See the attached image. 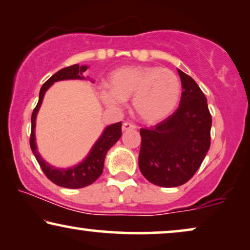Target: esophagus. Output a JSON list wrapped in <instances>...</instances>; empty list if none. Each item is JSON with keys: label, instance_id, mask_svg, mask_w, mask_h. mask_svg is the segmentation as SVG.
<instances>
[{"label": "esophagus", "instance_id": "34e87169", "mask_svg": "<svg viewBox=\"0 0 250 250\" xmlns=\"http://www.w3.org/2000/svg\"><path fill=\"white\" fill-rule=\"evenodd\" d=\"M136 128H137L136 125L131 124V122H124V125H122V130H124V131H125V130H132Z\"/></svg>", "mask_w": 250, "mask_h": 250}]
</instances>
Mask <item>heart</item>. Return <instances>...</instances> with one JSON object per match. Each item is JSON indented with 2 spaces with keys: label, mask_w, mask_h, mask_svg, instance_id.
Masks as SVG:
<instances>
[{
  "label": "heart",
  "mask_w": 250,
  "mask_h": 250,
  "mask_svg": "<svg viewBox=\"0 0 250 250\" xmlns=\"http://www.w3.org/2000/svg\"><path fill=\"white\" fill-rule=\"evenodd\" d=\"M110 87L98 95L107 106L121 107L132 96V110L146 124H156L175 110L181 96V83L171 70L161 66L129 65L111 73Z\"/></svg>",
  "instance_id": "1"
}]
</instances>
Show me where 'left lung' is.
Segmentation results:
<instances>
[{
	"mask_svg": "<svg viewBox=\"0 0 250 250\" xmlns=\"http://www.w3.org/2000/svg\"><path fill=\"white\" fill-rule=\"evenodd\" d=\"M178 72L184 89L179 107L160 124L140 129V172L167 188L190 180L210 146L212 115L205 95L190 76Z\"/></svg>",
	"mask_w": 250,
	"mask_h": 250,
	"instance_id": "left-lung-1",
	"label": "left lung"
}]
</instances>
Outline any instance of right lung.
<instances>
[{"instance_id":"obj_1","label":"right lung","mask_w":250,"mask_h":250,"mask_svg":"<svg viewBox=\"0 0 250 250\" xmlns=\"http://www.w3.org/2000/svg\"><path fill=\"white\" fill-rule=\"evenodd\" d=\"M87 70L86 65L73 64L66 68L59 70L58 72L54 73L50 79L46 80L43 86H42L40 91V100L36 107L34 108L33 114H31V132H30V148L33 150L35 157L40 164L44 174L53 182V184L60 186L63 188H83L87 187L95 182L98 177L102 174L104 167V159L106 155L107 150L118 142L122 135L121 130V122L118 124L108 125L104 130L103 135L100 137L93 148H91L89 155L86 157L83 162L71 168H55L47 164L43 159H42L40 154L37 153L36 143H35V120H36V114L40 110L42 101H43L45 91L48 89L52 83L59 80L65 79H83V73Z\"/></svg>"}]
</instances>
